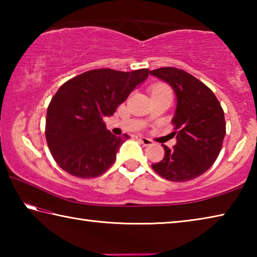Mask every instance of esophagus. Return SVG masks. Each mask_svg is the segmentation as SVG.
Here are the masks:
<instances>
[{
    "mask_svg": "<svg viewBox=\"0 0 257 257\" xmlns=\"http://www.w3.org/2000/svg\"><path fill=\"white\" fill-rule=\"evenodd\" d=\"M137 139H138V141L141 142L142 144L144 145V146H150V145L153 144V142H152L150 138L144 137V136H137Z\"/></svg>",
    "mask_w": 257,
    "mask_h": 257,
    "instance_id": "esophagus-1",
    "label": "esophagus"
}]
</instances>
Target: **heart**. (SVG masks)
<instances>
[{
    "mask_svg": "<svg viewBox=\"0 0 257 257\" xmlns=\"http://www.w3.org/2000/svg\"><path fill=\"white\" fill-rule=\"evenodd\" d=\"M151 93H170L171 90L168 85L165 84H155L151 87Z\"/></svg>",
    "mask_w": 257,
    "mask_h": 257,
    "instance_id": "heart-1",
    "label": "heart"
}]
</instances>
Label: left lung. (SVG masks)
<instances>
[{"instance_id":"obj_1","label":"left lung","mask_w":257,"mask_h":257,"mask_svg":"<svg viewBox=\"0 0 257 257\" xmlns=\"http://www.w3.org/2000/svg\"><path fill=\"white\" fill-rule=\"evenodd\" d=\"M150 73L168 82L177 96L172 118L177 144L172 149L163 145V160L152 168L169 181L195 179L207 171L220 154L225 136L224 112L214 93L190 73L172 67Z\"/></svg>"}]
</instances>
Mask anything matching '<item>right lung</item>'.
I'll return each mask as SVG.
<instances>
[{"mask_svg":"<svg viewBox=\"0 0 257 257\" xmlns=\"http://www.w3.org/2000/svg\"><path fill=\"white\" fill-rule=\"evenodd\" d=\"M149 73V69L132 72L95 69L60 87L47 107L45 137L62 170L88 179L111 168L129 136H114L103 118L112 115Z\"/></svg>","mask_w":257,"mask_h":257,"instance_id":"add662e5","label":"right lung"}]
</instances>
